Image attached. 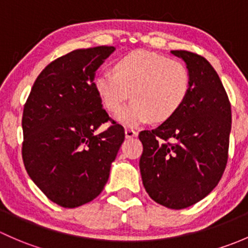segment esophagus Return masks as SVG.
I'll return each mask as SVG.
<instances>
[{"label": "esophagus", "instance_id": "34e87169", "mask_svg": "<svg viewBox=\"0 0 248 248\" xmlns=\"http://www.w3.org/2000/svg\"><path fill=\"white\" fill-rule=\"evenodd\" d=\"M137 135H139V132L135 131L134 129H130V127H126V129H125V137H126V139L137 137Z\"/></svg>", "mask_w": 248, "mask_h": 248}]
</instances>
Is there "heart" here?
Masks as SVG:
<instances>
[{
	"instance_id": "1",
	"label": "heart",
	"mask_w": 248,
	"mask_h": 248,
	"mask_svg": "<svg viewBox=\"0 0 248 248\" xmlns=\"http://www.w3.org/2000/svg\"><path fill=\"white\" fill-rule=\"evenodd\" d=\"M111 71L99 73L94 87L107 111L117 112L130 95L134 100L122 108L117 121L126 126L165 123L175 116L190 93L185 65L147 50H135L116 62Z\"/></svg>"
}]
</instances>
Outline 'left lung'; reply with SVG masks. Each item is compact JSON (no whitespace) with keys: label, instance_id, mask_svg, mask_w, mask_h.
<instances>
[{"label":"left lung","instance_id":"1","mask_svg":"<svg viewBox=\"0 0 248 248\" xmlns=\"http://www.w3.org/2000/svg\"><path fill=\"white\" fill-rule=\"evenodd\" d=\"M170 53L185 62L190 93L173 118L140 132V170L150 198L178 210L206 197L222 178L232 109L217 73L205 58L184 50Z\"/></svg>","mask_w":248,"mask_h":248}]
</instances>
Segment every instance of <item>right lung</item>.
<instances>
[{
	"label": "right lung",
	"instance_id": "right-lung-1",
	"mask_svg": "<svg viewBox=\"0 0 248 248\" xmlns=\"http://www.w3.org/2000/svg\"><path fill=\"white\" fill-rule=\"evenodd\" d=\"M116 50H74L51 62L35 80L22 113V160L30 178L53 203L76 208L98 197L125 139L108 122L94 87L95 71Z\"/></svg>",
	"mask_w": 248,
	"mask_h": 248
}]
</instances>
